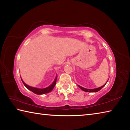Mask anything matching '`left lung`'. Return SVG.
<instances>
[{
	"label": "left lung",
	"instance_id": "left-lung-1",
	"mask_svg": "<svg viewBox=\"0 0 130 130\" xmlns=\"http://www.w3.org/2000/svg\"><path fill=\"white\" fill-rule=\"evenodd\" d=\"M106 84H105L104 85H103V86H102V87H99V88H95V89H86V88H83V87H81V86H80V85H78V86L79 87V88H80L81 89H82L83 91H85V92H98L99 91H100V90L104 86V85Z\"/></svg>",
	"mask_w": 130,
	"mask_h": 130
}]
</instances>
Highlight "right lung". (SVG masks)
<instances>
[{
  "mask_svg": "<svg viewBox=\"0 0 130 130\" xmlns=\"http://www.w3.org/2000/svg\"><path fill=\"white\" fill-rule=\"evenodd\" d=\"M57 76L56 77V78H55L54 81H53V83L51 85H50V86L47 87V88H43V89H40V88H34V87H30L29 85H28L25 84V83L23 82L22 81V82L23 83V84L28 89L30 90L31 91H32L33 93H36L37 94H45V93H49V92H51L52 91V89H53V88L54 87L55 85H56V81H57Z\"/></svg>",
  "mask_w": 130,
  "mask_h": 130,
  "instance_id": "1",
  "label": "right lung"
}]
</instances>
